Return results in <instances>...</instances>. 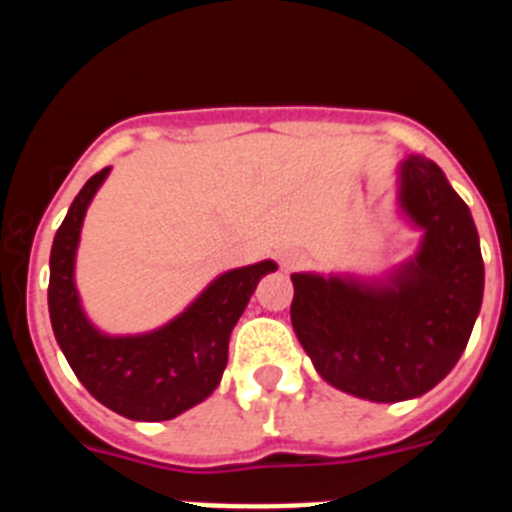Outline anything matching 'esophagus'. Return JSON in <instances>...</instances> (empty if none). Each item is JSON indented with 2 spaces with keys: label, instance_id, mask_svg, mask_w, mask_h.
<instances>
[{
  "label": "esophagus",
  "instance_id": "obj_1",
  "mask_svg": "<svg viewBox=\"0 0 512 512\" xmlns=\"http://www.w3.org/2000/svg\"><path fill=\"white\" fill-rule=\"evenodd\" d=\"M302 261H305V256H302L300 251H284L282 256H279V264H282L284 271L297 269V266H300Z\"/></svg>",
  "mask_w": 512,
  "mask_h": 512
}]
</instances>
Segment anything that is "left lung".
I'll list each match as a JSON object with an SVG mask.
<instances>
[{
    "instance_id": "1",
    "label": "left lung",
    "mask_w": 512,
    "mask_h": 512,
    "mask_svg": "<svg viewBox=\"0 0 512 512\" xmlns=\"http://www.w3.org/2000/svg\"><path fill=\"white\" fill-rule=\"evenodd\" d=\"M395 179L397 217L420 233L410 259L379 277L292 274V328L315 372L369 402L433 390L464 354L485 295L477 225L446 174L413 153Z\"/></svg>"
}]
</instances>
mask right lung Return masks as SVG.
Masks as SVG:
<instances>
[{"label":"right lung","mask_w":512,"mask_h":512,"mask_svg":"<svg viewBox=\"0 0 512 512\" xmlns=\"http://www.w3.org/2000/svg\"><path fill=\"white\" fill-rule=\"evenodd\" d=\"M94 174L71 202L51 248L48 312L63 356L104 408L130 420H171L215 392L228 366V341L253 289L277 261L217 274L179 315L146 333H104L76 287V251L94 194L110 176Z\"/></svg>","instance_id":"right-lung-1"}]
</instances>
